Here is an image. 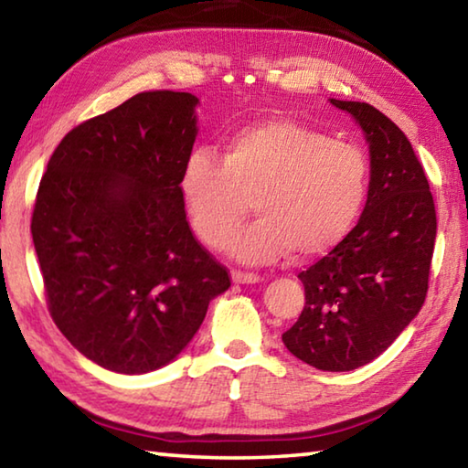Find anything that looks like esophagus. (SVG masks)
Masks as SVG:
<instances>
[{
	"mask_svg": "<svg viewBox=\"0 0 468 468\" xmlns=\"http://www.w3.org/2000/svg\"><path fill=\"white\" fill-rule=\"evenodd\" d=\"M231 279L237 284H253V282H260V274L243 272V271H233L231 272Z\"/></svg>",
	"mask_w": 468,
	"mask_h": 468,
	"instance_id": "obj_1",
	"label": "esophagus"
}]
</instances>
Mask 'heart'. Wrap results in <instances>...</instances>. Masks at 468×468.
Wrapping results in <instances>:
<instances>
[{
	"instance_id": "obj_1",
	"label": "heart",
	"mask_w": 468,
	"mask_h": 468,
	"mask_svg": "<svg viewBox=\"0 0 468 468\" xmlns=\"http://www.w3.org/2000/svg\"><path fill=\"white\" fill-rule=\"evenodd\" d=\"M369 187L366 150L291 120H260L231 132L223 158L194 148L181 171V194L197 237L223 248L235 237L243 262L282 256L310 260L330 251L357 223Z\"/></svg>"
}]
</instances>
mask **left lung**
I'll return each mask as SVG.
<instances>
[{
	"label": "left lung",
	"mask_w": 468,
	"mask_h": 468,
	"mask_svg": "<svg viewBox=\"0 0 468 468\" xmlns=\"http://www.w3.org/2000/svg\"><path fill=\"white\" fill-rule=\"evenodd\" d=\"M330 102L366 132L367 202L353 231L299 272L305 305L282 343L315 369L351 371L382 355L421 310L438 223L425 171L399 125L367 102Z\"/></svg>",
	"instance_id": "1"
}]
</instances>
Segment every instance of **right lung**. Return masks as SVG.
Listing matches in <instances>:
<instances>
[{"instance_id":"1","label":"right lung","mask_w":468,"mask_h":468,"mask_svg":"<svg viewBox=\"0 0 468 468\" xmlns=\"http://www.w3.org/2000/svg\"><path fill=\"white\" fill-rule=\"evenodd\" d=\"M196 105L189 92L136 94L68 132L38 186L30 233L51 318L117 374L171 363L231 287L186 218Z\"/></svg>"}]
</instances>
